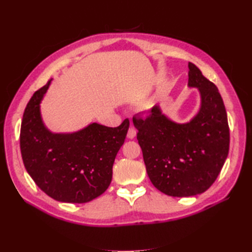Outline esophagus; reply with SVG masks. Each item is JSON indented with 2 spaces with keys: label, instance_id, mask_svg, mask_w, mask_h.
<instances>
[{
  "label": "esophagus",
  "instance_id": "34e87169",
  "mask_svg": "<svg viewBox=\"0 0 252 252\" xmlns=\"http://www.w3.org/2000/svg\"><path fill=\"white\" fill-rule=\"evenodd\" d=\"M136 135V130L134 129V127H130L129 131H127V138H130V140H132V138H134Z\"/></svg>",
  "mask_w": 252,
  "mask_h": 252
}]
</instances>
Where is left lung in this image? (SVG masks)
I'll return each instance as SVG.
<instances>
[{
    "label": "left lung",
    "instance_id": "1",
    "mask_svg": "<svg viewBox=\"0 0 252 252\" xmlns=\"http://www.w3.org/2000/svg\"><path fill=\"white\" fill-rule=\"evenodd\" d=\"M189 89H197L199 109L189 121L175 122L159 105L148 117L133 118L138 130L148 178L165 195L202 194L217 180L227 158L229 130L218 88L194 63H189Z\"/></svg>",
    "mask_w": 252,
    "mask_h": 252
}]
</instances>
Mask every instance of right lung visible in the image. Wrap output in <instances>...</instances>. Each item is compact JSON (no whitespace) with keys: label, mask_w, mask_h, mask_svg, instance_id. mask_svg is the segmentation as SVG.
Masks as SVG:
<instances>
[{"label":"right lung","mask_w":252,"mask_h":252,"mask_svg":"<svg viewBox=\"0 0 252 252\" xmlns=\"http://www.w3.org/2000/svg\"><path fill=\"white\" fill-rule=\"evenodd\" d=\"M51 82L27 104L20 129L21 157L32 180L53 199L89 202L108 189L130 121L117 127L91 122L74 132H52L41 115V101Z\"/></svg>","instance_id":"right-lung-1"}]
</instances>
